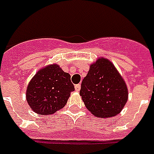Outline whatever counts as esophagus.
<instances>
[{
    "mask_svg": "<svg viewBox=\"0 0 154 154\" xmlns=\"http://www.w3.org/2000/svg\"><path fill=\"white\" fill-rule=\"evenodd\" d=\"M81 89V85L80 84H77V85H75V90L77 91V92H79Z\"/></svg>",
    "mask_w": 154,
    "mask_h": 154,
    "instance_id": "34e87169",
    "label": "esophagus"
}]
</instances>
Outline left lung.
Returning <instances> with one entry per match:
<instances>
[{
    "mask_svg": "<svg viewBox=\"0 0 154 154\" xmlns=\"http://www.w3.org/2000/svg\"><path fill=\"white\" fill-rule=\"evenodd\" d=\"M80 95L86 108L94 116L109 118L117 116L125 107L128 89L114 64L99 57L91 64L82 82Z\"/></svg>",
    "mask_w": 154,
    "mask_h": 154,
    "instance_id": "8db88e82",
    "label": "left lung"
}]
</instances>
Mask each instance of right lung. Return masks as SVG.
<instances>
[{"label":"right lung","instance_id":"right-lung-1","mask_svg":"<svg viewBox=\"0 0 154 154\" xmlns=\"http://www.w3.org/2000/svg\"><path fill=\"white\" fill-rule=\"evenodd\" d=\"M74 89L70 74L59 65L51 64L39 69L30 80L26 99L34 112L48 116L62 109Z\"/></svg>","mask_w":154,"mask_h":154}]
</instances>
